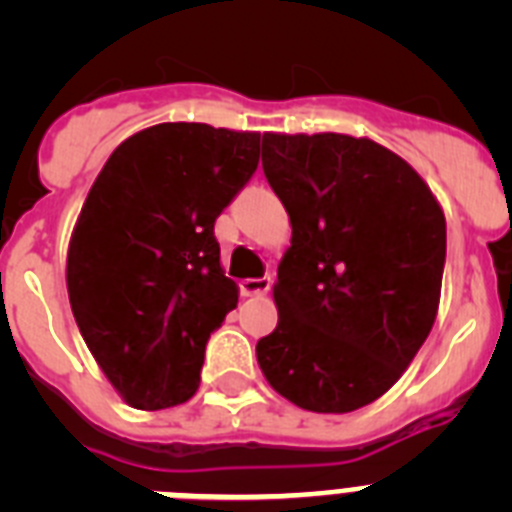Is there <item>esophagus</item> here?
<instances>
[{"mask_svg": "<svg viewBox=\"0 0 512 512\" xmlns=\"http://www.w3.org/2000/svg\"><path fill=\"white\" fill-rule=\"evenodd\" d=\"M271 287V274H264L259 279H243L241 282V295L243 297H259L266 295Z\"/></svg>", "mask_w": 512, "mask_h": 512, "instance_id": "esophagus-1", "label": "esophagus"}]
</instances>
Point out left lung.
Returning <instances> with one entry per match:
<instances>
[{"instance_id":"8db88e82","label":"left lung","mask_w":512,"mask_h":512,"mask_svg":"<svg viewBox=\"0 0 512 512\" xmlns=\"http://www.w3.org/2000/svg\"><path fill=\"white\" fill-rule=\"evenodd\" d=\"M261 166L292 223L261 372L302 410L364 408L431 333L446 217L418 171L369 138L264 133Z\"/></svg>"}]
</instances>
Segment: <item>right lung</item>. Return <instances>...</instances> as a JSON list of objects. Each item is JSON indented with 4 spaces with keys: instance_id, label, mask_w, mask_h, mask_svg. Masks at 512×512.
<instances>
[{
    "instance_id": "1",
    "label": "right lung",
    "mask_w": 512,
    "mask_h": 512,
    "mask_svg": "<svg viewBox=\"0 0 512 512\" xmlns=\"http://www.w3.org/2000/svg\"><path fill=\"white\" fill-rule=\"evenodd\" d=\"M261 133L161 122L115 148L81 207L66 259L76 325L138 410L182 405L205 346L238 305L215 220L259 166Z\"/></svg>"
}]
</instances>
